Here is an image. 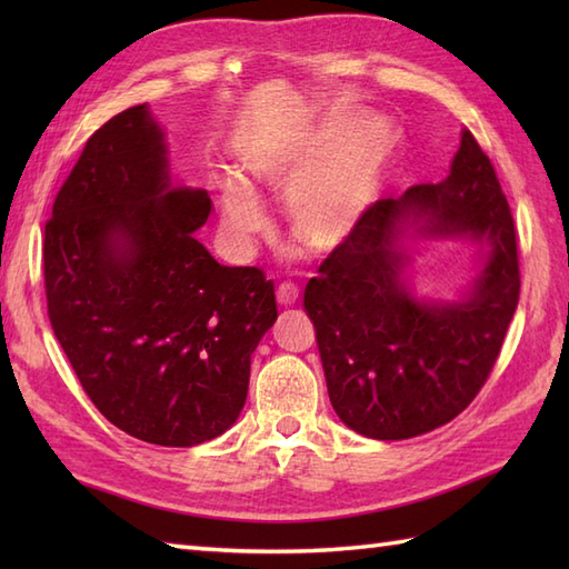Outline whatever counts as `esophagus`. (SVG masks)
Wrapping results in <instances>:
<instances>
[{"mask_svg":"<svg viewBox=\"0 0 569 569\" xmlns=\"http://www.w3.org/2000/svg\"><path fill=\"white\" fill-rule=\"evenodd\" d=\"M276 298H278V303H281L283 308L296 306V300H298V286H293V283H281V286L276 288Z\"/></svg>","mask_w":569,"mask_h":569,"instance_id":"obj_1","label":"esophagus"}]
</instances>
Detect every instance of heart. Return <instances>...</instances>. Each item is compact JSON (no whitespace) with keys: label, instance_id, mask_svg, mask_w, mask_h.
Instances as JSON below:
<instances>
[{"label":"heart","instance_id":"obj_1","mask_svg":"<svg viewBox=\"0 0 569 569\" xmlns=\"http://www.w3.org/2000/svg\"><path fill=\"white\" fill-rule=\"evenodd\" d=\"M396 153V131L359 110L328 114L249 156V173L273 190H286L288 232L316 251L342 247L377 202ZM222 222L237 247L263 232L266 212L241 178L222 183Z\"/></svg>","mask_w":569,"mask_h":569}]
</instances>
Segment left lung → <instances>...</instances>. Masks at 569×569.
I'll return each mask as SVG.
<instances>
[{
    "instance_id": "obj_1",
    "label": "left lung",
    "mask_w": 569,
    "mask_h": 569,
    "mask_svg": "<svg viewBox=\"0 0 569 569\" xmlns=\"http://www.w3.org/2000/svg\"><path fill=\"white\" fill-rule=\"evenodd\" d=\"M469 240L476 271L452 299L415 291L422 243ZM521 291L513 217L469 129L442 183L371 204L352 239L306 286L335 413L371 440H406L475 401Z\"/></svg>"
}]
</instances>
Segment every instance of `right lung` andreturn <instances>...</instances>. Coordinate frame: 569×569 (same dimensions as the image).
<instances>
[{
    "instance_id": "obj_1",
    "label": "right lung",
    "mask_w": 569,
    "mask_h": 569,
    "mask_svg": "<svg viewBox=\"0 0 569 569\" xmlns=\"http://www.w3.org/2000/svg\"><path fill=\"white\" fill-rule=\"evenodd\" d=\"M208 190L173 183L149 104L88 139L46 224L48 318L84 393L131 438L192 447L237 422L273 283L192 237Z\"/></svg>"
}]
</instances>
